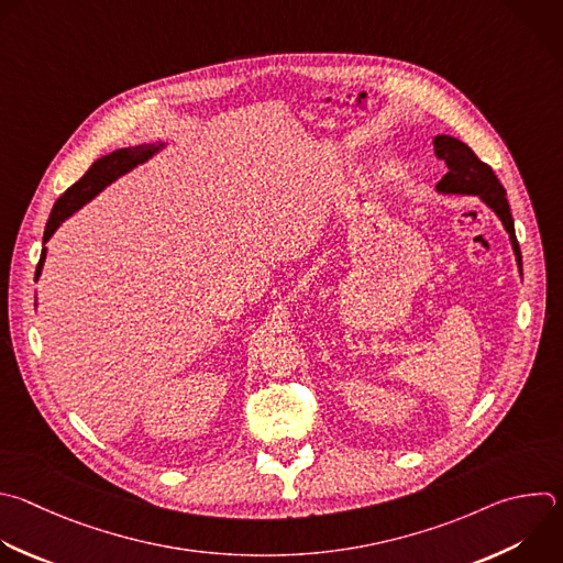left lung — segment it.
Wrapping results in <instances>:
<instances>
[{"mask_svg":"<svg viewBox=\"0 0 563 563\" xmlns=\"http://www.w3.org/2000/svg\"><path fill=\"white\" fill-rule=\"evenodd\" d=\"M435 152L449 165V172L435 185V192L444 195V197H477L488 210H493L510 239L512 254H515L519 276H521V252H519V243L515 236L510 206L506 199V190L497 180L495 172L484 161H479L475 156V152L464 141H460L451 134L435 136Z\"/></svg>","mask_w":563,"mask_h":563,"instance_id":"left-lung-1","label":"left lung"}]
</instances>
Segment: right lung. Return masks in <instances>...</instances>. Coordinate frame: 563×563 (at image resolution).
I'll use <instances>...</instances> for the list:
<instances>
[{"mask_svg":"<svg viewBox=\"0 0 563 563\" xmlns=\"http://www.w3.org/2000/svg\"><path fill=\"white\" fill-rule=\"evenodd\" d=\"M165 147H167V143L158 141V143H143V145L114 150V152L97 158L90 165V169L73 187H68V190L59 197V201L55 203V208L48 217V223H46V230H44V250H42V258H40V265H37V272H35V283L40 280L44 263H46V252H48L46 243L62 228V223L68 221L75 212H79L86 203H90L97 195H101L110 183H114L123 174L132 172L134 167L147 163L150 158H154Z\"/></svg>","mask_w":563,"mask_h":563,"instance_id":"add662e5","label":"right lung"}]
</instances>
